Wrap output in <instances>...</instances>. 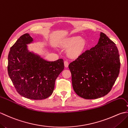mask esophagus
<instances>
[{
    "mask_svg": "<svg viewBox=\"0 0 128 128\" xmlns=\"http://www.w3.org/2000/svg\"><path fill=\"white\" fill-rule=\"evenodd\" d=\"M68 66H69V62H68L67 60H65L64 61V66L65 67H68Z\"/></svg>",
    "mask_w": 128,
    "mask_h": 128,
    "instance_id": "1",
    "label": "esophagus"
}]
</instances>
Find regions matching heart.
Listing matches in <instances>:
<instances>
[{
  "mask_svg": "<svg viewBox=\"0 0 128 128\" xmlns=\"http://www.w3.org/2000/svg\"><path fill=\"white\" fill-rule=\"evenodd\" d=\"M66 45L70 47L68 50V54L72 57H76L80 54L85 47V42L81 37L78 36L70 37L66 40Z\"/></svg>",
  "mask_w": 128,
  "mask_h": 128,
  "instance_id": "obj_1",
  "label": "heart"
}]
</instances>
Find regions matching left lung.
I'll use <instances>...</instances> for the list:
<instances>
[{
  "mask_svg": "<svg viewBox=\"0 0 128 128\" xmlns=\"http://www.w3.org/2000/svg\"><path fill=\"white\" fill-rule=\"evenodd\" d=\"M120 68L118 48L100 32L98 44L71 62L69 68L75 93L85 99H96L110 91Z\"/></svg>",
  "mask_w": 128,
  "mask_h": 128,
  "instance_id": "obj_1",
  "label": "left lung"
}]
</instances>
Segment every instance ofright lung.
Returning a JSON list of instances; mask_svg holds the SVG:
<instances>
[{
	"label": "right lung",
	"instance_id": "1",
	"mask_svg": "<svg viewBox=\"0 0 128 128\" xmlns=\"http://www.w3.org/2000/svg\"><path fill=\"white\" fill-rule=\"evenodd\" d=\"M32 40L28 34H24L10 48L8 72L21 96L31 100H43L52 94L56 78L64 70V61L59 59L48 62L29 52L26 44Z\"/></svg>",
	"mask_w": 128,
	"mask_h": 128
}]
</instances>
